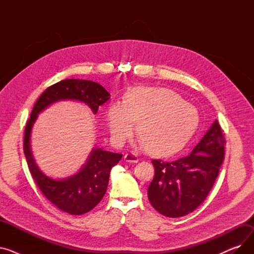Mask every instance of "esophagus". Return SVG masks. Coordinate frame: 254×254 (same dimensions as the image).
Returning <instances> with one entry per match:
<instances>
[{
	"instance_id": "obj_1",
	"label": "esophagus",
	"mask_w": 254,
	"mask_h": 254,
	"mask_svg": "<svg viewBox=\"0 0 254 254\" xmlns=\"http://www.w3.org/2000/svg\"><path fill=\"white\" fill-rule=\"evenodd\" d=\"M125 161L127 162V163H138L139 162V158H138L137 154L132 153V152H129V153H127L125 155Z\"/></svg>"
}]
</instances>
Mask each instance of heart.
<instances>
[{
	"label": "heart",
	"instance_id": "heart-1",
	"mask_svg": "<svg viewBox=\"0 0 254 254\" xmlns=\"http://www.w3.org/2000/svg\"><path fill=\"white\" fill-rule=\"evenodd\" d=\"M111 136L123 144L139 123L141 142L153 155L166 156L182 149L195 132L199 116L195 107L168 88L138 87L125 102H113L107 110Z\"/></svg>",
	"mask_w": 254,
	"mask_h": 254
}]
</instances>
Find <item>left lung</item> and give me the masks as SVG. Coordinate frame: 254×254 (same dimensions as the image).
I'll list each match as a JSON object with an SVG mask.
<instances>
[{
	"label": "left lung",
	"mask_w": 254,
	"mask_h": 254,
	"mask_svg": "<svg viewBox=\"0 0 254 254\" xmlns=\"http://www.w3.org/2000/svg\"><path fill=\"white\" fill-rule=\"evenodd\" d=\"M225 140L215 120L191 153L164 162L153 159L154 177L148 188L152 207L167 217H181L201 205L213 188L224 157Z\"/></svg>",
	"instance_id": "left-lung-1"
}]
</instances>
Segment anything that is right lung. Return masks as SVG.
Returning a JSON list of instances; mask_svg holds the SVG:
<instances>
[{
  "label": "right lung",
  "mask_w": 254,
  "mask_h": 254,
  "mask_svg": "<svg viewBox=\"0 0 254 254\" xmlns=\"http://www.w3.org/2000/svg\"><path fill=\"white\" fill-rule=\"evenodd\" d=\"M110 99L101 84L89 80L65 79L46 88L37 100L24 129L23 151L29 170L38 188L59 209L72 215H81L95 208L106 193L111 169L123 154L93 148L85 165L75 175L57 180L46 176L37 167L31 151V131L38 114L53 103L74 100L86 104L93 113Z\"/></svg>",
  "instance_id": "add662e5"
}]
</instances>
